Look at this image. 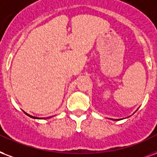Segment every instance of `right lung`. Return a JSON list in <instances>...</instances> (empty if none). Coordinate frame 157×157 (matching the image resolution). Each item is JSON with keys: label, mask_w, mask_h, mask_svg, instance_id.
Wrapping results in <instances>:
<instances>
[{"label": "right lung", "mask_w": 157, "mask_h": 157, "mask_svg": "<svg viewBox=\"0 0 157 157\" xmlns=\"http://www.w3.org/2000/svg\"><path fill=\"white\" fill-rule=\"evenodd\" d=\"M25 113V112H24ZM25 114H26L27 115H29V117H31V118H33V119H39V118H37V117H34V116H32V115H29V114H27V113H25Z\"/></svg>", "instance_id": "1"}]
</instances>
